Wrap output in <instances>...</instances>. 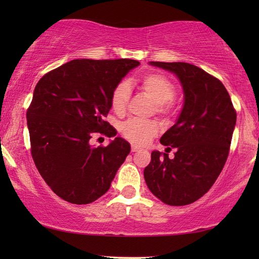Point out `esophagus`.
<instances>
[{"instance_id": "1", "label": "esophagus", "mask_w": 259, "mask_h": 259, "mask_svg": "<svg viewBox=\"0 0 259 259\" xmlns=\"http://www.w3.org/2000/svg\"><path fill=\"white\" fill-rule=\"evenodd\" d=\"M139 150H140V148L137 147V146H132V148H131V151H132V152H138Z\"/></svg>"}]
</instances>
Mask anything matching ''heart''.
<instances>
[{"label": "heart", "instance_id": "obj_1", "mask_svg": "<svg viewBox=\"0 0 259 259\" xmlns=\"http://www.w3.org/2000/svg\"><path fill=\"white\" fill-rule=\"evenodd\" d=\"M140 90L155 104V112L161 116L171 115L176 86L169 79L160 73L145 75L139 82ZM130 99V87L125 82L116 84L111 94V107L115 114H122ZM122 137L134 145L143 146L150 143L152 138L159 133V126L154 121H140L130 119L120 126Z\"/></svg>", "mask_w": 259, "mask_h": 259}]
</instances>
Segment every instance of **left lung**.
Here are the masks:
<instances>
[{
	"label": "left lung",
	"instance_id": "left-lung-1",
	"mask_svg": "<svg viewBox=\"0 0 259 259\" xmlns=\"http://www.w3.org/2000/svg\"><path fill=\"white\" fill-rule=\"evenodd\" d=\"M178 77L184 106L160 143L175 148V158L153 151L144 169L148 189L162 203L183 206L203 197L213 185L229 155L237 114L221 81L186 62H150Z\"/></svg>",
	"mask_w": 259,
	"mask_h": 259
}]
</instances>
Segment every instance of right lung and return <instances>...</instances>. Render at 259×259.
I'll list each match as a JSON object with an SVG mask.
<instances>
[{
	"mask_svg": "<svg viewBox=\"0 0 259 259\" xmlns=\"http://www.w3.org/2000/svg\"><path fill=\"white\" fill-rule=\"evenodd\" d=\"M137 60H72L38 81L27 111L31 155L47 185L63 200L90 204L105 194L131 151L116 137L94 147L91 138L115 137L107 121L111 94Z\"/></svg>",
	"mask_w": 259,
	"mask_h": 259,
	"instance_id": "right-lung-1",
	"label": "right lung"
}]
</instances>
